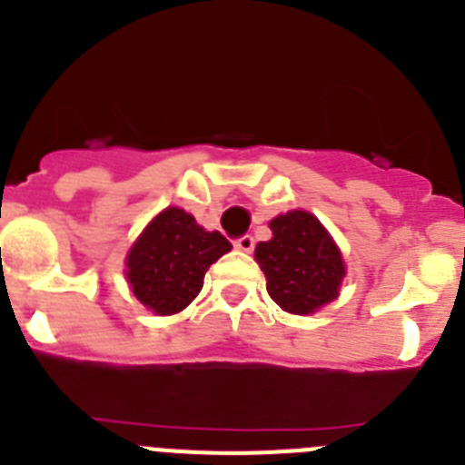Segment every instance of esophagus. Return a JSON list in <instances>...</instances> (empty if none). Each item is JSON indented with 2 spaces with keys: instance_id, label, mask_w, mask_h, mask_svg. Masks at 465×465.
<instances>
[{
  "instance_id": "obj_1",
  "label": "esophagus",
  "mask_w": 465,
  "mask_h": 465,
  "mask_svg": "<svg viewBox=\"0 0 465 465\" xmlns=\"http://www.w3.org/2000/svg\"><path fill=\"white\" fill-rule=\"evenodd\" d=\"M253 246H256V242H253L252 235H242L235 240V249H240V252H246L252 253Z\"/></svg>"
}]
</instances>
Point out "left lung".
<instances>
[{
    "mask_svg": "<svg viewBox=\"0 0 465 465\" xmlns=\"http://www.w3.org/2000/svg\"><path fill=\"white\" fill-rule=\"evenodd\" d=\"M270 228L272 240L256 246L270 298L291 314H310L338 298L344 262L319 219L289 212L270 221Z\"/></svg>",
    "mask_w": 465,
    "mask_h": 465,
    "instance_id": "obj_1",
    "label": "left lung"
}]
</instances>
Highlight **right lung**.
I'll return each mask as SVG.
<instances>
[{
    "mask_svg": "<svg viewBox=\"0 0 465 465\" xmlns=\"http://www.w3.org/2000/svg\"><path fill=\"white\" fill-rule=\"evenodd\" d=\"M230 249L219 230L207 232L191 213L167 207L127 253V282L139 302L155 314H176L200 293L209 265Z\"/></svg>",
    "mask_w": 465,
    "mask_h": 465,
    "instance_id": "obj_1",
    "label": "right lung"
}]
</instances>
